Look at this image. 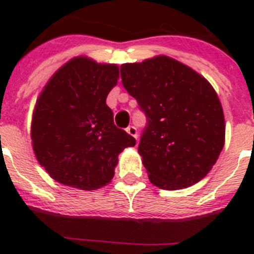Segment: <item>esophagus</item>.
Returning a JSON list of instances; mask_svg holds the SVG:
<instances>
[{"label": "esophagus", "instance_id": "esophagus-1", "mask_svg": "<svg viewBox=\"0 0 254 254\" xmlns=\"http://www.w3.org/2000/svg\"><path fill=\"white\" fill-rule=\"evenodd\" d=\"M126 132L133 138H137V129H136V127H133V126H129L128 128L126 129Z\"/></svg>", "mask_w": 254, "mask_h": 254}]
</instances>
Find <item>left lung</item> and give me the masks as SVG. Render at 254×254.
Wrapping results in <instances>:
<instances>
[{"instance_id":"left-lung-1","label":"left lung","mask_w":254,"mask_h":254,"mask_svg":"<svg viewBox=\"0 0 254 254\" xmlns=\"http://www.w3.org/2000/svg\"><path fill=\"white\" fill-rule=\"evenodd\" d=\"M125 89L147 117L138 145L149 179L176 190L205 178L225 143V118L212 85L168 56L123 64Z\"/></svg>"}]
</instances>
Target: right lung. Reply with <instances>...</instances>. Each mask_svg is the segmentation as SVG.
Listing matches in <instances>:
<instances>
[{
    "label": "right lung",
    "instance_id": "add662e5",
    "mask_svg": "<svg viewBox=\"0 0 254 254\" xmlns=\"http://www.w3.org/2000/svg\"><path fill=\"white\" fill-rule=\"evenodd\" d=\"M120 78V67L77 56L56 71L35 103L31 145L51 178L68 187L94 190L114 176L118 155L136 140L117 128L105 100Z\"/></svg>",
    "mask_w": 254,
    "mask_h": 254
}]
</instances>
